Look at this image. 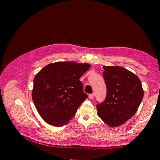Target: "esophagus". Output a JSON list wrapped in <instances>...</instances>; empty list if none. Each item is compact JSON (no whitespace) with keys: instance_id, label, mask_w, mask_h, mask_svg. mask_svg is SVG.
Instances as JSON below:
<instances>
[{"instance_id":"obj_1","label":"esophagus","mask_w":160,"mask_h":160,"mask_svg":"<svg viewBox=\"0 0 160 160\" xmlns=\"http://www.w3.org/2000/svg\"><path fill=\"white\" fill-rule=\"evenodd\" d=\"M94 97H95V94L94 93L89 95V99H93L94 98Z\"/></svg>"}]
</instances>
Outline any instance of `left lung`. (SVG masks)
<instances>
[{
	"mask_svg": "<svg viewBox=\"0 0 160 160\" xmlns=\"http://www.w3.org/2000/svg\"><path fill=\"white\" fill-rule=\"evenodd\" d=\"M107 88L104 101L97 104V115L108 126L124 124L136 113L144 91L138 77L121 66L104 65Z\"/></svg>",
	"mask_w": 160,
	"mask_h": 160,
	"instance_id": "8db88e82",
	"label": "left lung"
}]
</instances>
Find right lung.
<instances>
[{
    "label": "right lung",
    "instance_id": "add662e5",
    "mask_svg": "<svg viewBox=\"0 0 160 160\" xmlns=\"http://www.w3.org/2000/svg\"><path fill=\"white\" fill-rule=\"evenodd\" d=\"M90 67L86 63L57 62L46 65L36 74L32 97L46 122L60 127L72 118L88 98L79 79Z\"/></svg>",
    "mask_w": 160,
    "mask_h": 160
}]
</instances>
